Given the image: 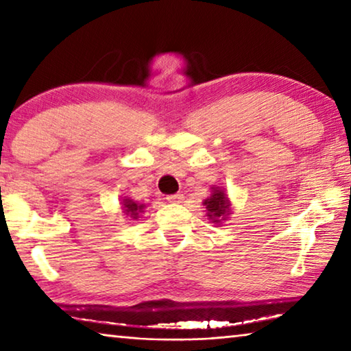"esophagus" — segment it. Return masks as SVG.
<instances>
[{"label":"esophagus","mask_w":351,"mask_h":351,"mask_svg":"<svg viewBox=\"0 0 351 351\" xmlns=\"http://www.w3.org/2000/svg\"><path fill=\"white\" fill-rule=\"evenodd\" d=\"M182 199H184V197H182L181 193L169 195V197H167V201H169V203H171V204H180V203H182Z\"/></svg>","instance_id":"1"}]
</instances>
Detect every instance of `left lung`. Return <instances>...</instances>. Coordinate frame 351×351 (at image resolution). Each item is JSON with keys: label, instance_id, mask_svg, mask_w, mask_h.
Masks as SVG:
<instances>
[{"label": "left lung", "instance_id": "8db88e82", "mask_svg": "<svg viewBox=\"0 0 351 351\" xmlns=\"http://www.w3.org/2000/svg\"><path fill=\"white\" fill-rule=\"evenodd\" d=\"M207 209V218L213 224H221L230 217V199L226 190L219 186L210 187V197L203 201Z\"/></svg>", "mask_w": 351, "mask_h": 351}]
</instances>
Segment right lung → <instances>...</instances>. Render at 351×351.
<instances>
[{
	"label": "right lung",
	"mask_w": 351,
	"mask_h": 351,
	"mask_svg": "<svg viewBox=\"0 0 351 351\" xmlns=\"http://www.w3.org/2000/svg\"><path fill=\"white\" fill-rule=\"evenodd\" d=\"M121 204H122L123 215L128 217L130 219H133V221L141 218V213L145 209V204H141V203H138V201H134L130 197H122Z\"/></svg>",
	"instance_id": "right-lung-1"
}]
</instances>
